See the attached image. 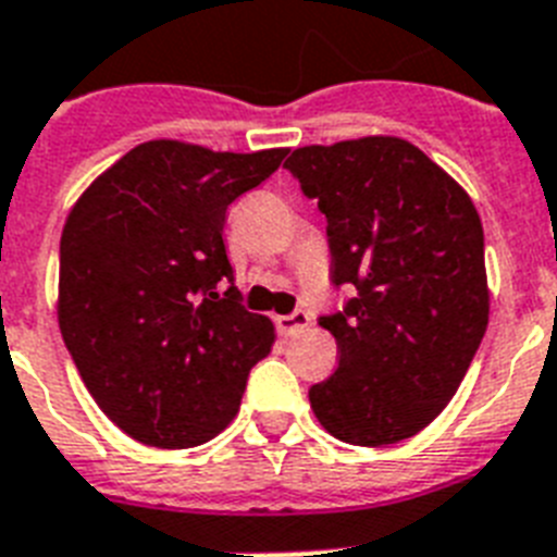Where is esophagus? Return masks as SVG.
<instances>
[{
	"instance_id": "34e87169",
	"label": "esophagus",
	"mask_w": 557,
	"mask_h": 557,
	"mask_svg": "<svg viewBox=\"0 0 557 557\" xmlns=\"http://www.w3.org/2000/svg\"><path fill=\"white\" fill-rule=\"evenodd\" d=\"M311 323L309 311H294V314H283V318H274V325H277V332L283 337H294V334L306 332Z\"/></svg>"
}]
</instances>
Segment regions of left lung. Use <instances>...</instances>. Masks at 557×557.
Listing matches in <instances>:
<instances>
[{
    "label": "left lung",
    "instance_id": "1",
    "mask_svg": "<svg viewBox=\"0 0 557 557\" xmlns=\"http://www.w3.org/2000/svg\"><path fill=\"white\" fill-rule=\"evenodd\" d=\"M325 214L343 311L320 318L337 372L309 388L320 426L355 446L418 435L458 392L490 323L483 225L458 180L400 137L294 148Z\"/></svg>",
    "mask_w": 557,
    "mask_h": 557
}]
</instances>
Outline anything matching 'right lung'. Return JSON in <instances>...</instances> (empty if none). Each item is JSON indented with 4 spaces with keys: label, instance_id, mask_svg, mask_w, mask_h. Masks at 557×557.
I'll list each match as a JSON object with an SVG mask.
<instances>
[{
    "label": "right lung",
    "instance_id": "add662e5",
    "mask_svg": "<svg viewBox=\"0 0 557 557\" xmlns=\"http://www.w3.org/2000/svg\"><path fill=\"white\" fill-rule=\"evenodd\" d=\"M286 148L148 139L79 194L59 243V332L97 406L157 449L220 435L274 325L237 302L225 211Z\"/></svg>",
    "mask_w": 557,
    "mask_h": 557
}]
</instances>
